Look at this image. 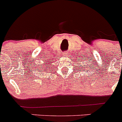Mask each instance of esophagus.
<instances>
[{"mask_svg": "<svg viewBox=\"0 0 122 122\" xmlns=\"http://www.w3.org/2000/svg\"><path fill=\"white\" fill-rule=\"evenodd\" d=\"M67 54H68V53H66V52H65V53H64V54L65 55V56H66H66H67Z\"/></svg>", "mask_w": 122, "mask_h": 122, "instance_id": "esophagus-1", "label": "esophagus"}]
</instances>
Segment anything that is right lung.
<instances>
[{
	"label": "right lung",
	"mask_w": 122,
	"mask_h": 122,
	"mask_svg": "<svg viewBox=\"0 0 122 122\" xmlns=\"http://www.w3.org/2000/svg\"><path fill=\"white\" fill-rule=\"evenodd\" d=\"M46 61H48V60H46ZM48 63H49V62H48ZM41 67H42V69H44V71L48 70V69L49 68V66H46V64L45 65V66H44V67H43V66H41ZM44 67L45 68V69L44 68ZM42 71H43V70H42Z\"/></svg>",
	"instance_id": "1"
}]
</instances>
